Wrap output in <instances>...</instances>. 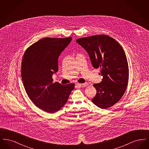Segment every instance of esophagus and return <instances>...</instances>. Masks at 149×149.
<instances>
[{"instance_id": "esophagus-1", "label": "esophagus", "mask_w": 149, "mask_h": 149, "mask_svg": "<svg viewBox=\"0 0 149 149\" xmlns=\"http://www.w3.org/2000/svg\"><path fill=\"white\" fill-rule=\"evenodd\" d=\"M76 85L77 86H80V87H85L88 85V83H83V84H80V83H77Z\"/></svg>"}]
</instances>
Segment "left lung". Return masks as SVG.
Segmentation results:
<instances>
[{
	"label": "left lung",
	"instance_id": "obj_1",
	"mask_svg": "<svg viewBox=\"0 0 149 149\" xmlns=\"http://www.w3.org/2000/svg\"><path fill=\"white\" fill-rule=\"evenodd\" d=\"M77 42L88 53L93 66L100 69L102 81L93 86L97 90L93 103L102 109L117 103L125 92L128 81L127 60L122 46L105 35L80 38Z\"/></svg>",
	"mask_w": 149,
	"mask_h": 149
}]
</instances>
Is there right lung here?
Instances as JSON below:
<instances>
[{
	"label": "right lung",
	"instance_id": "right-lung-1",
	"mask_svg": "<svg viewBox=\"0 0 149 149\" xmlns=\"http://www.w3.org/2000/svg\"><path fill=\"white\" fill-rule=\"evenodd\" d=\"M72 37L43 38L26 50L22 61V81L29 99L48 113L60 110L67 102L75 84L53 83L58 69V58Z\"/></svg>",
	"mask_w": 149,
	"mask_h": 149
}]
</instances>
